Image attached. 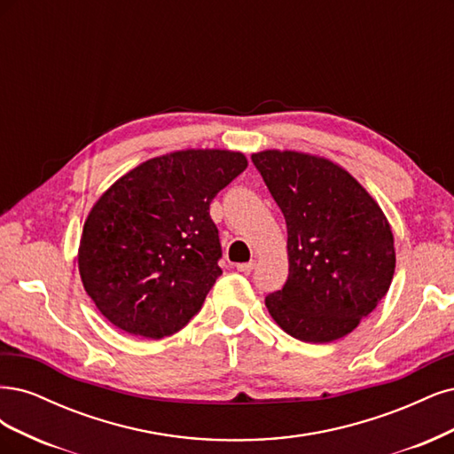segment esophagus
Listing matches in <instances>:
<instances>
[{
    "instance_id": "esophagus-1",
    "label": "esophagus",
    "mask_w": 454,
    "mask_h": 454,
    "mask_svg": "<svg viewBox=\"0 0 454 454\" xmlns=\"http://www.w3.org/2000/svg\"><path fill=\"white\" fill-rule=\"evenodd\" d=\"M254 270V262H245V264H238V271L251 273Z\"/></svg>"
}]
</instances>
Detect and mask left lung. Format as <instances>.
<instances>
[{
    "label": "left lung",
    "instance_id": "obj_1",
    "mask_svg": "<svg viewBox=\"0 0 454 454\" xmlns=\"http://www.w3.org/2000/svg\"><path fill=\"white\" fill-rule=\"evenodd\" d=\"M251 158L288 231V279L266 298L271 318L300 341L345 338L390 288L396 251L388 218L325 156L266 149Z\"/></svg>",
    "mask_w": 454,
    "mask_h": 454
}]
</instances>
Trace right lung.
Returning <instances> with one entry per match:
<instances>
[{
	"label": "right lung",
	"instance_id": "1",
	"mask_svg": "<svg viewBox=\"0 0 454 454\" xmlns=\"http://www.w3.org/2000/svg\"><path fill=\"white\" fill-rule=\"evenodd\" d=\"M248 166L228 149L147 160L98 198L82 226L79 273L111 325L160 340L181 330L221 275L209 203Z\"/></svg>",
	"mask_w": 454,
	"mask_h": 454
}]
</instances>
